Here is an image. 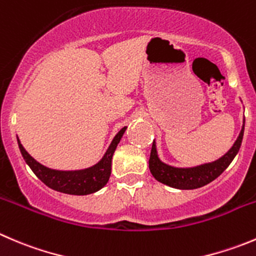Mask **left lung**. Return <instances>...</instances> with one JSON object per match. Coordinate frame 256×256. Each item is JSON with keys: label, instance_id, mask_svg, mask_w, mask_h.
Segmentation results:
<instances>
[{"label": "left lung", "instance_id": "1", "mask_svg": "<svg viewBox=\"0 0 256 256\" xmlns=\"http://www.w3.org/2000/svg\"><path fill=\"white\" fill-rule=\"evenodd\" d=\"M244 126L245 118L239 138H236L232 148L224 156H222L219 160L214 161V162L204 164V165L195 166V168H172V166L164 164L158 158L155 141H154L152 148H151L150 160H148V168H150L151 174L156 180L165 184V185L171 186V188H181V190H192V188H202V186L212 182L218 176L222 175L225 168L234 160L236 154L239 152L240 146H242Z\"/></svg>", "mask_w": 256, "mask_h": 256}]
</instances>
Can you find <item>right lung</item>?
<instances>
[{
  "mask_svg": "<svg viewBox=\"0 0 256 256\" xmlns=\"http://www.w3.org/2000/svg\"><path fill=\"white\" fill-rule=\"evenodd\" d=\"M125 130L126 128H122L116 134L104 158L96 165L84 168V170L62 171L46 168L38 161L34 160L24 150L22 144L20 142L18 138H17V142H18L20 151H21L26 164L44 185L54 188V190L60 191V192H64V194L88 195L98 191L108 184L111 175V160H112L116 146L120 142Z\"/></svg>",
  "mask_w": 256,
  "mask_h": 256,
  "instance_id": "1",
  "label": "right lung"
}]
</instances>
